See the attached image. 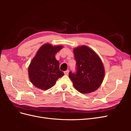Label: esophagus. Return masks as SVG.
<instances>
[{"instance_id":"1","label":"esophagus","mask_w":131,"mask_h":131,"mask_svg":"<svg viewBox=\"0 0 131 131\" xmlns=\"http://www.w3.org/2000/svg\"><path fill=\"white\" fill-rule=\"evenodd\" d=\"M64 73L65 75H68V74H69V70H66V71H65V72H64Z\"/></svg>"}]
</instances>
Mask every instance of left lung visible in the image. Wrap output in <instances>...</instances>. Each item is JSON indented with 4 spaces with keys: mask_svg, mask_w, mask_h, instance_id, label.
I'll list each match as a JSON object with an SVG mask.
<instances>
[{
    "mask_svg": "<svg viewBox=\"0 0 131 131\" xmlns=\"http://www.w3.org/2000/svg\"><path fill=\"white\" fill-rule=\"evenodd\" d=\"M77 72H70L69 78L75 89L81 93L97 90L103 81L105 70L100 57L89 47L82 45L74 49Z\"/></svg>",
    "mask_w": 131,
    "mask_h": 131,
    "instance_id": "1",
    "label": "left lung"
}]
</instances>
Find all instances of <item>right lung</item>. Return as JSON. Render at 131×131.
<instances>
[{
    "mask_svg": "<svg viewBox=\"0 0 131 131\" xmlns=\"http://www.w3.org/2000/svg\"><path fill=\"white\" fill-rule=\"evenodd\" d=\"M63 46L45 43L39 49L28 67L30 82L39 89L46 90L55 84L64 73L59 70V63L55 58Z\"/></svg>",
    "mask_w": 131,
    "mask_h": 131,
    "instance_id": "add662e5",
    "label": "right lung"
}]
</instances>
